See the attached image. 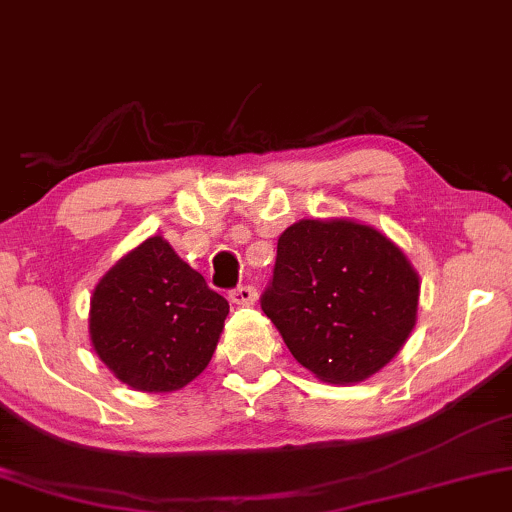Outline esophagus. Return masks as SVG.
I'll return each instance as SVG.
<instances>
[{"mask_svg":"<svg viewBox=\"0 0 512 512\" xmlns=\"http://www.w3.org/2000/svg\"><path fill=\"white\" fill-rule=\"evenodd\" d=\"M229 298H231L233 305L248 307V305L257 303V291L252 286H240V288H236V291L229 293Z\"/></svg>","mask_w":512,"mask_h":512,"instance_id":"obj_1","label":"esophagus"}]
</instances>
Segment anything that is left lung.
<instances>
[{
  "label": "left lung",
  "instance_id": "1",
  "mask_svg": "<svg viewBox=\"0 0 512 512\" xmlns=\"http://www.w3.org/2000/svg\"><path fill=\"white\" fill-rule=\"evenodd\" d=\"M420 274L405 252L355 219H300L279 236L264 315L295 360L329 384L386 367L417 324Z\"/></svg>",
  "mask_w": 512,
  "mask_h": 512
}]
</instances>
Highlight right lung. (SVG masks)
Here are the masks:
<instances>
[{
  "instance_id": "add662e5",
  "label": "right lung",
  "mask_w": 512,
  "mask_h": 512,
  "mask_svg": "<svg viewBox=\"0 0 512 512\" xmlns=\"http://www.w3.org/2000/svg\"><path fill=\"white\" fill-rule=\"evenodd\" d=\"M229 303L162 236L143 240L90 298V343L116 379L143 393L190 384L212 360Z\"/></svg>"
}]
</instances>
